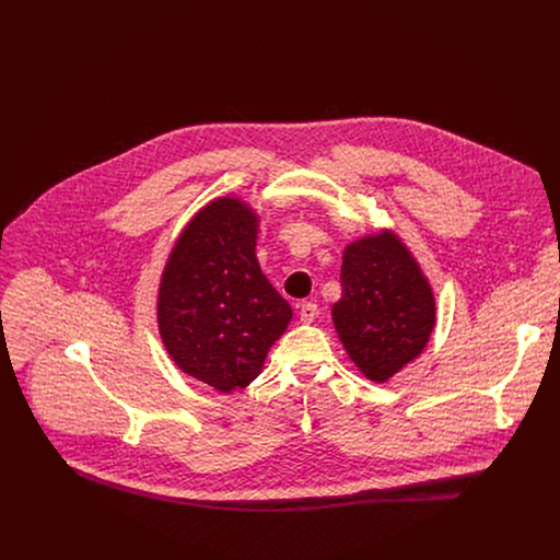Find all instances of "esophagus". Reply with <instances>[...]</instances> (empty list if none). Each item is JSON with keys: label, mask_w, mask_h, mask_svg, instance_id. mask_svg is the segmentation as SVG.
Listing matches in <instances>:
<instances>
[{"label": "esophagus", "mask_w": 560, "mask_h": 560, "mask_svg": "<svg viewBox=\"0 0 560 560\" xmlns=\"http://www.w3.org/2000/svg\"><path fill=\"white\" fill-rule=\"evenodd\" d=\"M316 316H318V307H316L314 303H310V301H303V303H301V307H299V318H301V324H312Z\"/></svg>", "instance_id": "34e87169"}]
</instances>
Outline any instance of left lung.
<instances>
[{
    "mask_svg": "<svg viewBox=\"0 0 560 560\" xmlns=\"http://www.w3.org/2000/svg\"><path fill=\"white\" fill-rule=\"evenodd\" d=\"M343 294L332 324L357 370L385 383L419 359L436 326L432 285L392 228L357 236L343 250Z\"/></svg>",
    "mask_w": 560,
    "mask_h": 560,
    "instance_id": "obj_1",
    "label": "left lung"
}]
</instances>
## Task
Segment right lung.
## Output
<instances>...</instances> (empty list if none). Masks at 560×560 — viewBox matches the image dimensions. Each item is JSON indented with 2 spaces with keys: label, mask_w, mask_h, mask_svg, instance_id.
<instances>
[{
  "label": "right lung",
  "mask_w": 560,
  "mask_h": 560,
  "mask_svg": "<svg viewBox=\"0 0 560 560\" xmlns=\"http://www.w3.org/2000/svg\"><path fill=\"white\" fill-rule=\"evenodd\" d=\"M261 217L223 195L184 225L156 290V328L175 365L221 394L248 387L292 322L257 259Z\"/></svg>",
  "instance_id": "add662e5"
}]
</instances>
